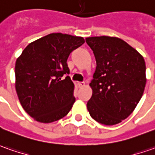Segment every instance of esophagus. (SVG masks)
I'll return each instance as SVG.
<instances>
[{
  "mask_svg": "<svg viewBox=\"0 0 155 155\" xmlns=\"http://www.w3.org/2000/svg\"><path fill=\"white\" fill-rule=\"evenodd\" d=\"M78 86H79V87H84L85 86V82H79Z\"/></svg>",
  "mask_w": 155,
  "mask_h": 155,
  "instance_id": "1",
  "label": "esophagus"
}]
</instances>
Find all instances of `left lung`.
<instances>
[{"label": "left lung", "mask_w": 155, "mask_h": 155, "mask_svg": "<svg viewBox=\"0 0 155 155\" xmlns=\"http://www.w3.org/2000/svg\"><path fill=\"white\" fill-rule=\"evenodd\" d=\"M86 41L97 62L87 109L100 124L116 125L133 112L143 94L145 61L120 38L95 36L86 38Z\"/></svg>", "instance_id": "obj_1"}]
</instances>
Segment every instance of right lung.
I'll return each mask as SVG.
<instances>
[{
  "mask_svg": "<svg viewBox=\"0 0 155 155\" xmlns=\"http://www.w3.org/2000/svg\"><path fill=\"white\" fill-rule=\"evenodd\" d=\"M84 42L80 36L50 34L29 44L17 59V94L22 107L35 120L57 121L71 109L74 86L67 75V59Z\"/></svg>",
  "mask_w": 155,
  "mask_h": 155,
  "instance_id": "1",
  "label": "right lung"
}]
</instances>
